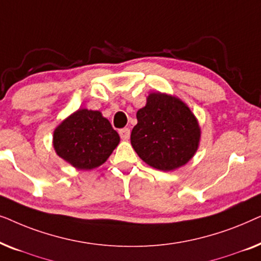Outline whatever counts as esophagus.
I'll return each mask as SVG.
<instances>
[{"label": "esophagus", "mask_w": 261, "mask_h": 261, "mask_svg": "<svg viewBox=\"0 0 261 261\" xmlns=\"http://www.w3.org/2000/svg\"><path fill=\"white\" fill-rule=\"evenodd\" d=\"M119 134L121 139H123V140H128L129 139V135H130V129L129 128H121L119 130Z\"/></svg>", "instance_id": "34e87169"}]
</instances>
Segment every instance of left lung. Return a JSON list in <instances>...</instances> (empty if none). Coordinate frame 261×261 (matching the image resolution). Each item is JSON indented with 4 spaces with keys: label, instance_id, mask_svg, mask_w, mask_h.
Masks as SVG:
<instances>
[{
    "label": "left lung",
    "instance_id": "left-lung-1",
    "mask_svg": "<svg viewBox=\"0 0 261 261\" xmlns=\"http://www.w3.org/2000/svg\"><path fill=\"white\" fill-rule=\"evenodd\" d=\"M138 123L130 144L149 166L171 171L187 164L197 151L199 127L194 114L180 99L151 94L137 113Z\"/></svg>",
    "mask_w": 261,
    "mask_h": 261
}]
</instances>
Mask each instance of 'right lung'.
I'll return each mask as SVG.
<instances>
[{"instance_id": "add662e5", "label": "right lung", "mask_w": 261, "mask_h": 261, "mask_svg": "<svg viewBox=\"0 0 261 261\" xmlns=\"http://www.w3.org/2000/svg\"><path fill=\"white\" fill-rule=\"evenodd\" d=\"M120 142L112 124L99 112L80 109L63 121L53 134L57 154L78 170L102 165Z\"/></svg>"}]
</instances>
